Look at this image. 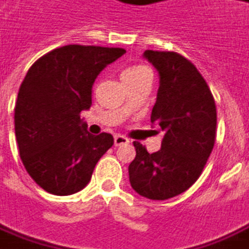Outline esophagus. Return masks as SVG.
<instances>
[{"label": "esophagus", "instance_id": "1", "mask_svg": "<svg viewBox=\"0 0 249 249\" xmlns=\"http://www.w3.org/2000/svg\"><path fill=\"white\" fill-rule=\"evenodd\" d=\"M113 142H115V146H121V145L128 144L130 141H128V138L123 136H115V140H113Z\"/></svg>", "mask_w": 249, "mask_h": 249}]
</instances>
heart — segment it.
Here are the masks:
<instances>
[{
    "label": "heart",
    "mask_w": 249,
    "mask_h": 249,
    "mask_svg": "<svg viewBox=\"0 0 249 249\" xmlns=\"http://www.w3.org/2000/svg\"><path fill=\"white\" fill-rule=\"evenodd\" d=\"M149 74H151V71L146 67L137 64V66H130L124 68L122 72V79H123V82H136L141 78H144L145 75Z\"/></svg>",
    "instance_id": "obj_1"
}]
</instances>
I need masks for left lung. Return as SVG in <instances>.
<instances>
[{
  "label": "left lung",
  "instance_id": "obj_1",
  "mask_svg": "<svg viewBox=\"0 0 249 249\" xmlns=\"http://www.w3.org/2000/svg\"><path fill=\"white\" fill-rule=\"evenodd\" d=\"M142 56L159 74L151 122L164 136L155 153L134 142L128 179L138 195L167 200L188 191L201 174L215 144L216 108L207 82L189 60L174 52L145 51Z\"/></svg>",
  "mask_w": 249,
  "mask_h": 249
}]
</instances>
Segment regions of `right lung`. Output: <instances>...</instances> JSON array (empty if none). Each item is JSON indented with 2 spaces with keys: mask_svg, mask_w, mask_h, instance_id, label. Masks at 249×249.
Returning a JSON list of instances; mask_svg holds the SVG:
<instances>
[{
  "mask_svg": "<svg viewBox=\"0 0 249 249\" xmlns=\"http://www.w3.org/2000/svg\"><path fill=\"white\" fill-rule=\"evenodd\" d=\"M121 48L67 45L36 60L21 83L15 108L20 159L43 191L68 196L82 191L100 158L113 145L108 133L93 136L81 118L91 88Z\"/></svg>",
  "mask_w": 249,
  "mask_h": 249,
  "instance_id": "obj_1",
  "label": "right lung"
}]
</instances>
